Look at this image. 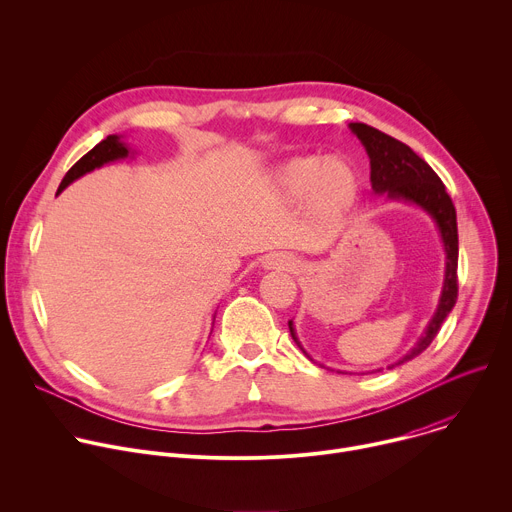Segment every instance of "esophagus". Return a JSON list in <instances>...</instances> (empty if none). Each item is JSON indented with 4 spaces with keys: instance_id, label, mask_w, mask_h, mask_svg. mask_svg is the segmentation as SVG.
I'll list each match as a JSON object with an SVG mask.
<instances>
[{
    "instance_id": "obj_1",
    "label": "esophagus",
    "mask_w": 512,
    "mask_h": 512,
    "mask_svg": "<svg viewBox=\"0 0 512 512\" xmlns=\"http://www.w3.org/2000/svg\"><path fill=\"white\" fill-rule=\"evenodd\" d=\"M267 269H281V271H294L298 267L296 259L287 253H269L263 261Z\"/></svg>"
}]
</instances>
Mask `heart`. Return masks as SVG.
<instances>
[{
    "label": "heart",
    "mask_w": 512,
    "mask_h": 512,
    "mask_svg": "<svg viewBox=\"0 0 512 512\" xmlns=\"http://www.w3.org/2000/svg\"><path fill=\"white\" fill-rule=\"evenodd\" d=\"M279 186L291 200L306 198V206L316 221L334 227L356 198L358 178L342 158L300 156L281 166Z\"/></svg>",
    "instance_id": "obj_1"
}]
</instances>
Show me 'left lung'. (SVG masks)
I'll return each instance as SVG.
<instances>
[{"mask_svg":"<svg viewBox=\"0 0 512 512\" xmlns=\"http://www.w3.org/2000/svg\"><path fill=\"white\" fill-rule=\"evenodd\" d=\"M352 133L360 139L364 150L371 160V184L377 194H387L391 200H405L421 206L440 229L442 243L446 249V277H444V289L440 296V304L427 324L425 332L417 340V344L389 369L403 364L417 354H421L431 340L440 332L444 320L452 312L458 300V223H456V208L446 192L444 182L440 180L427 162H423L409 145L403 141L367 125V123H350ZM289 324V332L294 342L302 348L294 322ZM304 350V348H302ZM306 352V350H304Z\"/></svg>","mask_w":512,"mask_h":512,"instance_id":"obj_1","label":"left lung"}]
</instances>
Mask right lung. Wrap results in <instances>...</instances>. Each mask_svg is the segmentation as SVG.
I'll list each match as a JSON object with an SVG mask.
<instances>
[{
    "label": "right lung",
    "instance_id": "add662e5",
    "mask_svg": "<svg viewBox=\"0 0 512 512\" xmlns=\"http://www.w3.org/2000/svg\"><path fill=\"white\" fill-rule=\"evenodd\" d=\"M127 156H129V150L125 148V143L117 135H107V139L97 143L89 154H85L75 166H72L66 172V176L62 178L56 194H60L70 182H75L77 178L85 176L87 172H93L95 168H101L109 162H115V160H121V158H127Z\"/></svg>",
    "mask_w": 512,
    "mask_h": 512
}]
</instances>
